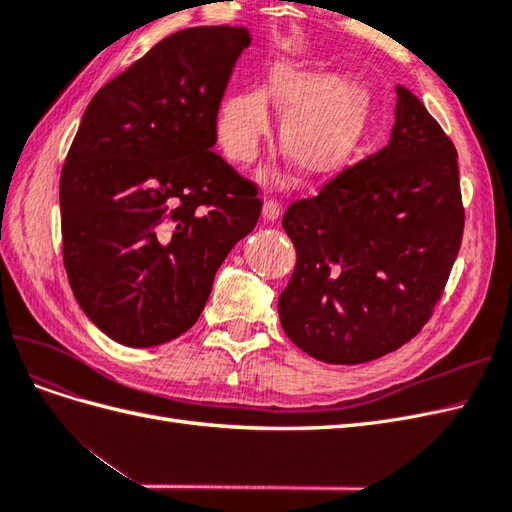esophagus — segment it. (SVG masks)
<instances>
[{
    "label": "esophagus",
    "instance_id": "esophagus-1",
    "mask_svg": "<svg viewBox=\"0 0 512 512\" xmlns=\"http://www.w3.org/2000/svg\"><path fill=\"white\" fill-rule=\"evenodd\" d=\"M282 215V205L280 200L277 198H267L265 200V207H262V218H265L267 222H275L277 218Z\"/></svg>",
    "mask_w": 512,
    "mask_h": 512
}]
</instances>
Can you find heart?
Returning <instances> with one entry per match:
<instances>
[{
	"label": "heart",
	"instance_id": "heart-1",
	"mask_svg": "<svg viewBox=\"0 0 512 512\" xmlns=\"http://www.w3.org/2000/svg\"><path fill=\"white\" fill-rule=\"evenodd\" d=\"M269 104L286 111L280 141L301 177L327 179L352 162L369 123V98L344 74L277 64L267 89H241L224 98L215 132L226 158L250 162L269 132Z\"/></svg>",
	"mask_w": 512,
	"mask_h": 512
}]
</instances>
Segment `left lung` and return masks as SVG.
I'll use <instances>...</instances> for the list:
<instances>
[{
  "instance_id": "obj_1",
  "label": "left lung",
  "mask_w": 512,
  "mask_h": 512,
  "mask_svg": "<svg viewBox=\"0 0 512 512\" xmlns=\"http://www.w3.org/2000/svg\"><path fill=\"white\" fill-rule=\"evenodd\" d=\"M463 220L457 149L397 85L389 145L284 213L297 265L277 301L282 329L333 365L404 346L442 297Z\"/></svg>"
}]
</instances>
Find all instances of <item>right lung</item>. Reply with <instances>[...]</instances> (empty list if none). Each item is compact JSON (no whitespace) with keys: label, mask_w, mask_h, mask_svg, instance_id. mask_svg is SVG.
Returning <instances> with one entry per match:
<instances>
[{"label":"right lung","mask_w":512,"mask_h":512,"mask_svg":"<svg viewBox=\"0 0 512 512\" xmlns=\"http://www.w3.org/2000/svg\"><path fill=\"white\" fill-rule=\"evenodd\" d=\"M245 27H188L91 98L61 168V245L76 301L130 348L198 320L228 252L254 230L256 183L211 151Z\"/></svg>","instance_id":"1"}]
</instances>
